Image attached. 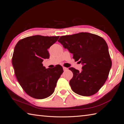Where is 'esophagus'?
<instances>
[{
	"instance_id": "esophagus-1",
	"label": "esophagus",
	"mask_w": 124,
	"mask_h": 124,
	"mask_svg": "<svg viewBox=\"0 0 124 124\" xmlns=\"http://www.w3.org/2000/svg\"><path fill=\"white\" fill-rule=\"evenodd\" d=\"M63 70H64V71H66V70H68V68H66V67H63Z\"/></svg>"
}]
</instances>
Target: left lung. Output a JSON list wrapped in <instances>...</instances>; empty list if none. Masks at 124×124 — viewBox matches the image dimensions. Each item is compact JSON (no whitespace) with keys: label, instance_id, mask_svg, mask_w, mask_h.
<instances>
[{"label":"left lung","instance_id":"1","mask_svg":"<svg viewBox=\"0 0 124 124\" xmlns=\"http://www.w3.org/2000/svg\"><path fill=\"white\" fill-rule=\"evenodd\" d=\"M58 41L83 65L81 71L69 68L73 73L70 81L71 89L82 96L94 94L106 82L112 65L105 40L97 35L81 32L62 36Z\"/></svg>","mask_w":124,"mask_h":124}]
</instances>
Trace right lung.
<instances>
[{
	"label": "right lung",
	"mask_w": 124,
	"mask_h": 124,
	"mask_svg": "<svg viewBox=\"0 0 124 124\" xmlns=\"http://www.w3.org/2000/svg\"><path fill=\"white\" fill-rule=\"evenodd\" d=\"M57 37L37 35L20 40L15 46L12 64L18 82L27 94L37 99L49 97L54 92L57 82L63 73L57 65L53 69L43 66L49 59L48 49L59 39Z\"/></svg>",
	"instance_id": "right-lung-1"
}]
</instances>
